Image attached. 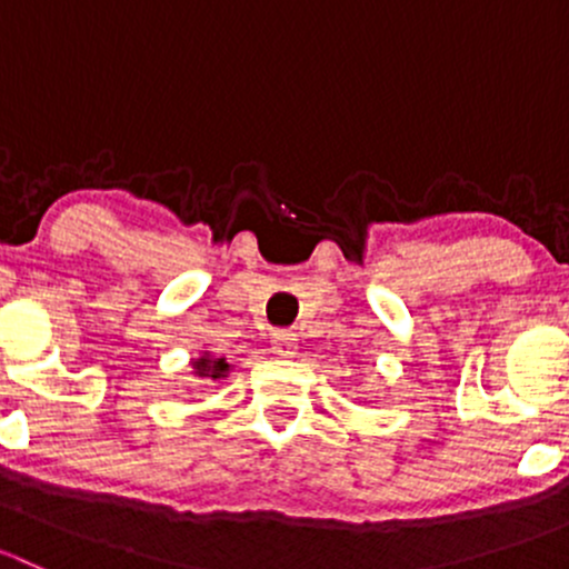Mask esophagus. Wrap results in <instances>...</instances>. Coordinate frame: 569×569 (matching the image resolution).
Here are the masks:
<instances>
[{
  "instance_id": "obj_1",
  "label": "esophagus",
  "mask_w": 569,
  "mask_h": 569,
  "mask_svg": "<svg viewBox=\"0 0 569 569\" xmlns=\"http://www.w3.org/2000/svg\"><path fill=\"white\" fill-rule=\"evenodd\" d=\"M272 352L280 358H295L297 355V338L291 332H274L272 336Z\"/></svg>"
}]
</instances>
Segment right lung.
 Returning <instances> with one entry per match:
<instances>
[{"mask_svg": "<svg viewBox=\"0 0 569 569\" xmlns=\"http://www.w3.org/2000/svg\"><path fill=\"white\" fill-rule=\"evenodd\" d=\"M231 366L226 363V358H211V355H203V358L194 360V375L206 377V380H220V377L228 375Z\"/></svg>", "mask_w": 569, "mask_h": 569, "instance_id": "add662e5", "label": "right lung"}]
</instances>
